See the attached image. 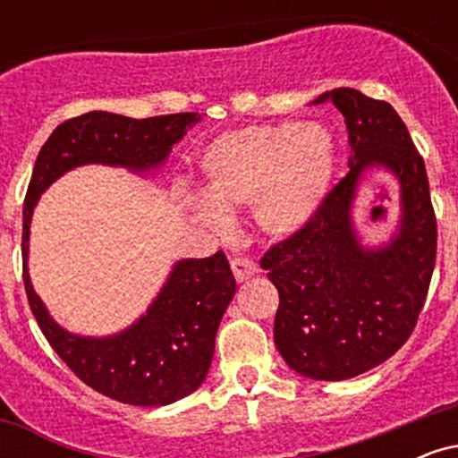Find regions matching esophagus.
I'll return each mask as SVG.
<instances>
[{"instance_id": "esophagus-1", "label": "esophagus", "mask_w": 458, "mask_h": 458, "mask_svg": "<svg viewBox=\"0 0 458 458\" xmlns=\"http://www.w3.org/2000/svg\"><path fill=\"white\" fill-rule=\"evenodd\" d=\"M230 269H233L236 282H247L256 273V265L247 259H233L230 260Z\"/></svg>"}]
</instances>
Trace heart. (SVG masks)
<instances>
[{
  "label": "heart",
  "instance_id": "b5f03b06",
  "mask_svg": "<svg viewBox=\"0 0 458 458\" xmlns=\"http://www.w3.org/2000/svg\"><path fill=\"white\" fill-rule=\"evenodd\" d=\"M207 198L193 211L215 228L224 211L251 204V219L267 236H291L318 208L334 172V141L318 124H259L228 131L202 155Z\"/></svg>",
  "mask_w": 458,
  "mask_h": 458
}]
</instances>
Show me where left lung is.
Segmentation results:
<instances>
[{"label":"left lung","mask_w":458,"mask_h":458,"mask_svg":"<svg viewBox=\"0 0 458 458\" xmlns=\"http://www.w3.org/2000/svg\"><path fill=\"white\" fill-rule=\"evenodd\" d=\"M323 101L344 115L351 170L301 230L265 251L260 267L280 293L273 338L284 361L308 379L343 381L390 360L413 334L435 269L437 219L424 159L392 105L353 88L314 103ZM377 166L397 178L403 215L390 246L364 250L350 202L363 172Z\"/></svg>","instance_id":"1"}]
</instances>
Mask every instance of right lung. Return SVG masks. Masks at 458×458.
I'll return each mask as SVG.
<instances>
[{
  "label": "right lung",
  "mask_w": 458,
  "mask_h": 458,
  "mask_svg": "<svg viewBox=\"0 0 458 458\" xmlns=\"http://www.w3.org/2000/svg\"><path fill=\"white\" fill-rule=\"evenodd\" d=\"M196 114L127 118L90 112L66 120L36 157L23 204V284L36 323L64 364L92 390L114 401L161 407L198 390L215 353V335L236 284L222 250L208 259L176 262L159 297L133 327L112 338L68 334L49 317L28 273L30 219L38 196L55 178L83 163L144 172L198 123Z\"/></svg>",
  "instance_id": "obj_1"
}]
</instances>
